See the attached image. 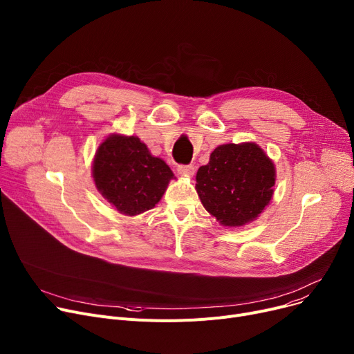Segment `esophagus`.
<instances>
[{"instance_id":"esophagus-1","label":"esophagus","mask_w":354,"mask_h":354,"mask_svg":"<svg viewBox=\"0 0 354 354\" xmlns=\"http://www.w3.org/2000/svg\"><path fill=\"white\" fill-rule=\"evenodd\" d=\"M176 169H178V174L183 176H194L195 174V167L192 165H179Z\"/></svg>"}]
</instances>
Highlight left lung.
<instances>
[{
	"instance_id": "left-lung-1",
	"label": "left lung",
	"mask_w": 354,
	"mask_h": 354,
	"mask_svg": "<svg viewBox=\"0 0 354 354\" xmlns=\"http://www.w3.org/2000/svg\"><path fill=\"white\" fill-rule=\"evenodd\" d=\"M275 167L257 143L221 145L196 174V192L211 215L225 227L257 219L274 194Z\"/></svg>"
}]
</instances>
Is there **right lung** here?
I'll use <instances>...</instances> for the list:
<instances>
[{"label": "right lung", "mask_w": 354, "mask_h": 354, "mask_svg": "<svg viewBox=\"0 0 354 354\" xmlns=\"http://www.w3.org/2000/svg\"><path fill=\"white\" fill-rule=\"evenodd\" d=\"M91 169L103 198L130 216L152 209L174 179L171 167L151 155L136 136L106 138L97 149Z\"/></svg>", "instance_id": "1"}]
</instances>
